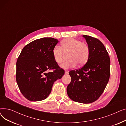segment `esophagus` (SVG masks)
<instances>
[{
    "label": "esophagus",
    "mask_w": 126,
    "mask_h": 126,
    "mask_svg": "<svg viewBox=\"0 0 126 126\" xmlns=\"http://www.w3.org/2000/svg\"><path fill=\"white\" fill-rule=\"evenodd\" d=\"M69 71L68 70H65V74H68Z\"/></svg>",
    "instance_id": "34e87169"
}]
</instances>
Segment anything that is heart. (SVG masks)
<instances>
[{"instance_id": "1", "label": "heart", "mask_w": 126, "mask_h": 126, "mask_svg": "<svg viewBox=\"0 0 126 126\" xmlns=\"http://www.w3.org/2000/svg\"><path fill=\"white\" fill-rule=\"evenodd\" d=\"M61 47V48L58 46H55L52 52L54 60L58 64L63 61L64 52H69L68 56L69 60L61 65V68L63 69L74 68L77 66L78 64L82 65L87 61L89 55V48L86 43L74 38H68L62 41Z\"/></svg>"}]
</instances>
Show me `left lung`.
<instances>
[{"instance_id":"1","label":"left lung","mask_w":126,"mask_h":126,"mask_svg":"<svg viewBox=\"0 0 126 126\" xmlns=\"http://www.w3.org/2000/svg\"><path fill=\"white\" fill-rule=\"evenodd\" d=\"M83 37L89 46V57L83 67L69 72L71 80L67 93L72 101L89 104L96 101L106 87L110 61L106 49L98 39L87 35Z\"/></svg>"}]
</instances>
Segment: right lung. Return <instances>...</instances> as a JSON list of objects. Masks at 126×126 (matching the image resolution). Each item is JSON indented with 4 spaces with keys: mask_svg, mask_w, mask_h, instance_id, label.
Masks as SVG:
<instances>
[{
    "mask_svg": "<svg viewBox=\"0 0 126 126\" xmlns=\"http://www.w3.org/2000/svg\"><path fill=\"white\" fill-rule=\"evenodd\" d=\"M57 39L42 38L25 46L16 63V78L23 95L28 100L40 101L47 98L52 85L64 75L55 61L52 49ZM53 70V72L49 70Z\"/></svg>",
    "mask_w": 126,
    "mask_h": 126,
    "instance_id": "1",
    "label": "right lung"
}]
</instances>
